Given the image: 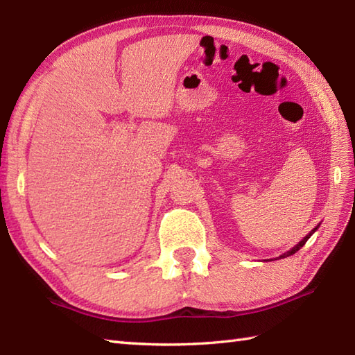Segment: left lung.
I'll use <instances>...</instances> for the list:
<instances>
[{
    "instance_id": "obj_1",
    "label": "left lung",
    "mask_w": 355,
    "mask_h": 355,
    "mask_svg": "<svg viewBox=\"0 0 355 355\" xmlns=\"http://www.w3.org/2000/svg\"><path fill=\"white\" fill-rule=\"evenodd\" d=\"M318 229H319V225H318V227H314V229H313V230H311L310 233H308V235H306V236H305V238H304L302 241H300V243H299L297 245H294V247L291 248V250H288V252H286V253L281 254V256H279V258H281V259H282V258H286V256H291V254H294V253H296L297 250H300V248H302V247L305 245V243H306V241H308V239H310V236H311V235H313V233H314L315 230H318Z\"/></svg>"
}]
</instances>
